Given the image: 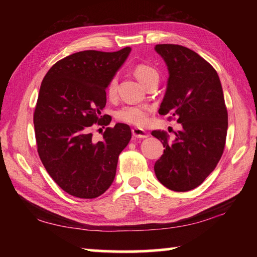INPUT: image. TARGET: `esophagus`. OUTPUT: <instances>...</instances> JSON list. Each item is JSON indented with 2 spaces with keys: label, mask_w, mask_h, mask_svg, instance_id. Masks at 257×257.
<instances>
[{
  "label": "esophagus",
  "mask_w": 257,
  "mask_h": 257,
  "mask_svg": "<svg viewBox=\"0 0 257 257\" xmlns=\"http://www.w3.org/2000/svg\"><path fill=\"white\" fill-rule=\"evenodd\" d=\"M134 138H139V139H144V138H148L149 137V134L145 132L144 129H140V128H134L132 130Z\"/></svg>",
  "instance_id": "esophagus-1"
}]
</instances>
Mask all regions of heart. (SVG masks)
<instances>
[{
  "instance_id": "1",
  "label": "heart",
  "mask_w": 257,
  "mask_h": 257,
  "mask_svg": "<svg viewBox=\"0 0 257 257\" xmlns=\"http://www.w3.org/2000/svg\"><path fill=\"white\" fill-rule=\"evenodd\" d=\"M134 74L145 86L151 83L152 80L159 79V73L155 67L148 64L139 63L134 67ZM118 78L117 76L108 80L106 86V94L109 98H113L117 95ZM151 108L147 105H125L121 107L114 113V117L121 122H125L134 125H145L149 120V113Z\"/></svg>"
}]
</instances>
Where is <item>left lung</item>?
Wrapping results in <instances>:
<instances>
[{
  "label": "left lung",
  "mask_w": 257,
  "mask_h": 257,
  "mask_svg": "<svg viewBox=\"0 0 257 257\" xmlns=\"http://www.w3.org/2000/svg\"><path fill=\"white\" fill-rule=\"evenodd\" d=\"M156 52L166 62L169 78L160 114H170L182 129L169 140L154 130L165 150L155 163L157 179L177 192L190 191L204 181L223 155L227 133V110L216 70L189 48L159 44Z\"/></svg>",
  "instance_id": "8db88e82"
}]
</instances>
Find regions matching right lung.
I'll return each mask as SVG.
<instances>
[{"label":"right lung","instance_id":"obj_1","mask_svg":"<svg viewBox=\"0 0 257 257\" xmlns=\"http://www.w3.org/2000/svg\"><path fill=\"white\" fill-rule=\"evenodd\" d=\"M130 51L72 54L54 64L41 84L33 118L38 156L58 187L76 198L95 199L106 192L120 152L132 139L125 123L106 128L99 141L90 133L94 123L111 121L101 116L106 86Z\"/></svg>","mask_w":257,"mask_h":257}]
</instances>
